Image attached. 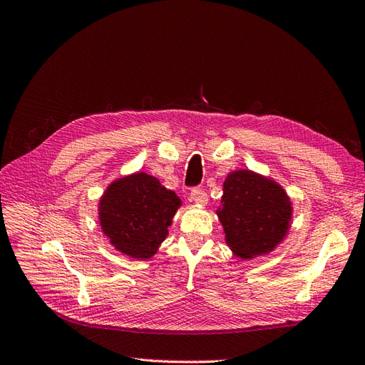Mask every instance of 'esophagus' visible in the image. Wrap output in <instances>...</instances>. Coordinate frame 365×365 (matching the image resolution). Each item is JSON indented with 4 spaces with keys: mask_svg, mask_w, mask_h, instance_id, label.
Wrapping results in <instances>:
<instances>
[{
    "mask_svg": "<svg viewBox=\"0 0 365 365\" xmlns=\"http://www.w3.org/2000/svg\"><path fill=\"white\" fill-rule=\"evenodd\" d=\"M190 200L196 204H207L208 196L204 192V189H201V187H195V189H192V192H190Z\"/></svg>",
    "mask_w": 365,
    "mask_h": 365,
    "instance_id": "obj_1",
    "label": "esophagus"
}]
</instances>
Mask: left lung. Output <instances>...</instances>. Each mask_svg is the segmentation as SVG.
I'll return each instance as SVG.
<instances>
[{
    "label": "left lung",
    "mask_w": 365,
    "mask_h": 365,
    "mask_svg": "<svg viewBox=\"0 0 365 365\" xmlns=\"http://www.w3.org/2000/svg\"><path fill=\"white\" fill-rule=\"evenodd\" d=\"M228 247L252 259L277 247L289 230L292 207L279 184L250 170L230 173L217 210Z\"/></svg>",
    "instance_id": "8db88e82"
}]
</instances>
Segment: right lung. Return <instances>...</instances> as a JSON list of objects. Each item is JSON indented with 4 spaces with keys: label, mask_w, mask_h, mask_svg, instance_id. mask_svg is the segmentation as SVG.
<instances>
[{
    "label": "right lung",
    "mask_w": 365,
    "mask_h": 365,
    "mask_svg": "<svg viewBox=\"0 0 365 365\" xmlns=\"http://www.w3.org/2000/svg\"><path fill=\"white\" fill-rule=\"evenodd\" d=\"M180 197L153 176L138 172L114 181L101 200L102 231L120 251L149 259L168 236Z\"/></svg>",
    "instance_id": "obj_1"
}]
</instances>
